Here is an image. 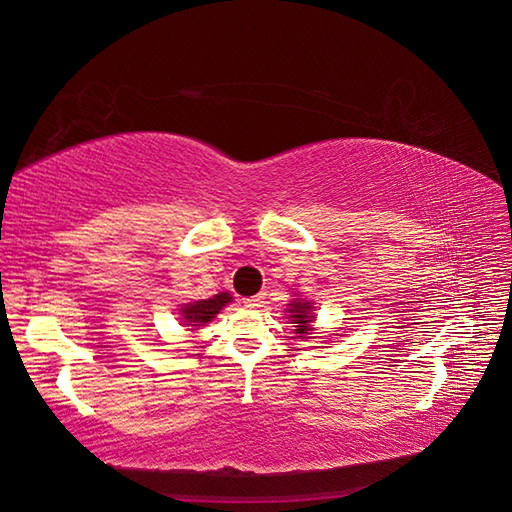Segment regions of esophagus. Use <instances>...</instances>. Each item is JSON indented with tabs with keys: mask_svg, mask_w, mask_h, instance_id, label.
<instances>
[{
	"mask_svg": "<svg viewBox=\"0 0 512 512\" xmlns=\"http://www.w3.org/2000/svg\"><path fill=\"white\" fill-rule=\"evenodd\" d=\"M266 296L264 294H255V296H248V299H244V305L246 307H261V305H264L266 301Z\"/></svg>",
	"mask_w": 512,
	"mask_h": 512,
	"instance_id": "esophagus-1",
	"label": "esophagus"
}]
</instances>
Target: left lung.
I'll return each mask as SVG.
<instances>
[{
    "instance_id": "left-lung-1",
    "label": "left lung",
    "mask_w": 512,
    "mask_h": 512,
    "mask_svg": "<svg viewBox=\"0 0 512 512\" xmlns=\"http://www.w3.org/2000/svg\"><path fill=\"white\" fill-rule=\"evenodd\" d=\"M290 318H292V325L296 327L294 331L296 334H301V338L305 336V334H310L312 331V320H314V316H312V307H310V303H299V301H294V303H290Z\"/></svg>"
}]
</instances>
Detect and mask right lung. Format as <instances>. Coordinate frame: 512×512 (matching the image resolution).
<instances>
[{"label": "right lung", "mask_w": 512, "mask_h": 512, "mask_svg": "<svg viewBox=\"0 0 512 512\" xmlns=\"http://www.w3.org/2000/svg\"><path fill=\"white\" fill-rule=\"evenodd\" d=\"M231 301V296L227 292H220L216 296H211V299L205 301H196V303H189L181 307V314H183V323L198 327V325H205L209 320L216 316L224 305Z\"/></svg>", "instance_id": "add662e5"}]
</instances>
